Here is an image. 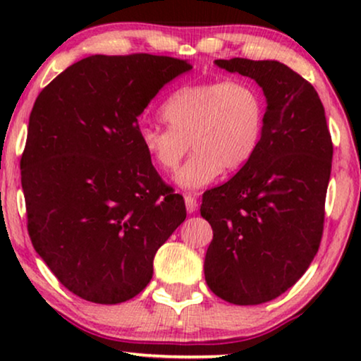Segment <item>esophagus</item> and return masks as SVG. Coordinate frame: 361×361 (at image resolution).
I'll use <instances>...</instances> for the list:
<instances>
[{
  "label": "esophagus",
  "instance_id": "obj_1",
  "mask_svg": "<svg viewBox=\"0 0 361 361\" xmlns=\"http://www.w3.org/2000/svg\"><path fill=\"white\" fill-rule=\"evenodd\" d=\"M197 207H199V204H197L195 197L185 195V209H187V212H189V214H194V212L197 210Z\"/></svg>",
  "mask_w": 361,
  "mask_h": 361
}]
</instances>
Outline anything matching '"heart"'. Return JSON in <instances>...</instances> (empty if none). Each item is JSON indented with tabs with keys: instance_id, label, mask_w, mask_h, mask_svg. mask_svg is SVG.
I'll list each match as a JSON object with an SVG mask.
<instances>
[{
	"instance_id": "1",
	"label": "heart",
	"mask_w": 361,
	"mask_h": 361,
	"mask_svg": "<svg viewBox=\"0 0 361 361\" xmlns=\"http://www.w3.org/2000/svg\"><path fill=\"white\" fill-rule=\"evenodd\" d=\"M167 128L146 125L140 145L152 164L176 174V184L197 190L221 171L236 172L253 159L266 126V102L255 83L241 78L200 82L176 90L162 105Z\"/></svg>"
}]
</instances>
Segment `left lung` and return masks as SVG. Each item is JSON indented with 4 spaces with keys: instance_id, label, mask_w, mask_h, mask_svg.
<instances>
[{
    "instance_id": "8db88e82",
    "label": "left lung",
    "mask_w": 361,
    "mask_h": 361,
    "mask_svg": "<svg viewBox=\"0 0 361 361\" xmlns=\"http://www.w3.org/2000/svg\"><path fill=\"white\" fill-rule=\"evenodd\" d=\"M215 63L253 78L268 106L253 159L202 197L214 230L205 281L226 302L256 305L293 288L317 255L332 137L317 92L293 68L240 57Z\"/></svg>"
}]
</instances>
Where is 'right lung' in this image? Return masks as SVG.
<instances>
[{
  "label": "right lung",
  "mask_w": 361,
  "mask_h": 361,
  "mask_svg": "<svg viewBox=\"0 0 361 361\" xmlns=\"http://www.w3.org/2000/svg\"><path fill=\"white\" fill-rule=\"evenodd\" d=\"M190 68L151 54L90 56L36 98L21 157L27 231L78 298L120 304L140 294L156 251L185 220L182 195L142 151L137 116Z\"/></svg>",
  "instance_id": "right-lung-1"
}]
</instances>
